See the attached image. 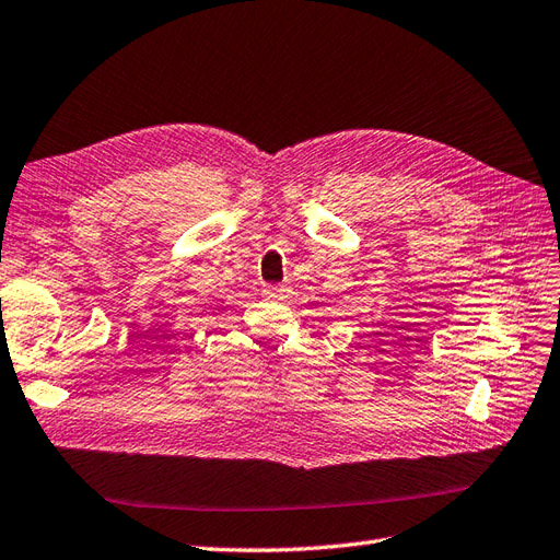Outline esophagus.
<instances>
[{"mask_svg": "<svg viewBox=\"0 0 560 560\" xmlns=\"http://www.w3.org/2000/svg\"><path fill=\"white\" fill-rule=\"evenodd\" d=\"M285 293V285H265V295H269V298H283Z\"/></svg>", "mask_w": 560, "mask_h": 560, "instance_id": "obj_1", "label": "esophagus"}]
</instances>
